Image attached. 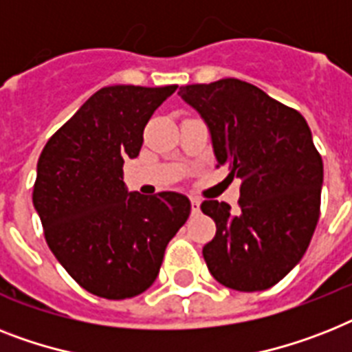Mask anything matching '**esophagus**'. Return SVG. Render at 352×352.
Listing matches in <instances>:
<instances>
[{"label":"esophagus","instance_id":"34e87169","mask_svg":"<svg viewBox=\"0 0 352 352\" xmlns=\"http://www.w3.org/2000/svg\"><path fill=\"white\" fill-rule=\"evenodd\" d=\"M199 210H201V201L195 199V197H191V211H193V213H199Z\"/></svg>","mask_w":352,"mask_h":352}]
</instances>
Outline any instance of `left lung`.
I'll use <instances>...</instances> for the list:
<instances>
[{
	"mask_svg": "<svg viewBox=\"0 0 352 352\" xmlns=\"http://www.w3.org/2000/svg\"><path fill=\"white\" fill-rule=\"evenodd\" d=\"M179 96L206 122L219 166L242 179L236 213L226 202L201 204L217 224L202 250L208 270L230 289H270L302 260L320 217L324 162L309 126L233 77L181 87Z\"/></svg>",
	"mask_w": 352,
	"mask_h": 352,
	"instance_id": "1",
	"label": "left lung"
}]
</instances>
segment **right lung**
<instances>
[{"instance_id":"right-lung-1","label":"right lung","mask_w":352,"mask_h":352,"mask_svg":"<svg viewBox=\"0 0 352 352\" xmlns=\"http://www.w3.org/2000/svg\"><path fill=\"white\" fill-rule=\"evenodd\" d=\"M177 90L113 85L94 94L48 139L32 201L45 239L68 275L92 295L122 300L155 282L168 242L190 217L175 191H128L122 164L139 155L153 111Z\"/></svg>"}]
</instances>
